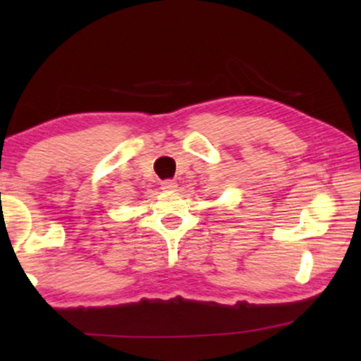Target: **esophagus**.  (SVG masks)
I'll return each mask as SVG.
<instances>
[{
  "label": "esophagus",
  "mask_w": 361,
  "mask_h": 361,
  "mask_svg": "<svg viewBox=\"0 0 361 361\" xmlns=\"http://www.w3.org/2000/svg\"><path fill=\"white\" fill-rule=\"evenodd\" d=\"M162 190H176L177 189V182L176 180H164L161 184Z\"/></svg>",
  "instance_id": "esophagus-1"
}]
</instances>
